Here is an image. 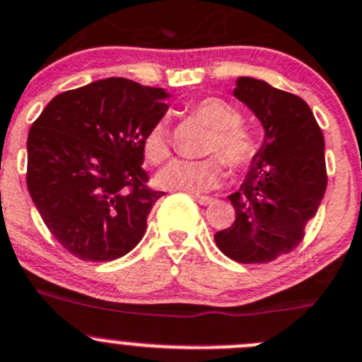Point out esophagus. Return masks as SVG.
Here are the masks:
<instances>
[{
    "mask_svg": "<svg viewBox=\"0 0 362 362\" xmlns=\"http://www.w3.org/2000/svg\"><path fill=\"white\" fill-rule=\"evenodd\" d=\"M195 201H197L199 204H202V206H208V204H211L215 199L208 197V195H195Z\"/></svg>",
    "mask_w": 362,
    "mask_h": 362,
    "instance_id": "1",
    "label": "esophagus"
}]
</instances>
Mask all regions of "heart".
Returning <instances> with one entry per match:
<instances>
[{
	"label": "heart",
	"instance_id": "heart-1",
	"mask_svg": "<svg viewBox=\"0 0 362 362\" xmlns=\"http://www.w3.org/2000/svg\"><path fill=\"white\" fill-rule=\"evenodd\" d=\"M190 113L211 127L206 154L215 156L188 161L174 160L161 168L158 185L161 188L187 194H201L215 188L223 179L227 167L233 172H245L259 156V140L250 129L242 126V113L233 105L218 98H206L195 103ZM144 153L151 163H163L170 154L167 122L158 120L144 136Z\"/></svg>",
	"mask_w": 362,
	"mask_h": 362
}]
</instances>
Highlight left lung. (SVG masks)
Masks as SVG:
<instances>
[{
  "label": "left lung",
  "mask_w": 362,
  "mask_h": 362,
  "mask_svg": "<svg viewBox=\"0 0 362 362\" xmlns=\"http://www.w3.org/2000/svg\"><path fill=\"white\" fill-rule=\"evenodd\" d=\"M235 95L261 120L264 142L240 190L229 195L235 222L215 242L238 263H270L300 245L318 211L327 188L325 142L298 95L254 78H240Z\"/></svg>",
  "instance_id": "obj_1"
}]
</instances>
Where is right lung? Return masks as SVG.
Here are the masks:
<instances>
[{
  "mask_svg": "<svg viewBox=\"0 0 362 362\" xmlns=\"http://www.w3.org/2000/svg\"><path fill=\"white\" fill-rule=\"evenodd\" d=\"M163 88L108 78L58 94L28 133L26 185L58 243L81 261L139 245L163 195L147 185L144 136L167 112Z\"/></svg>",
  "mask_w": 362,
  "mask_h": 362,
  "instance_id": "right-lung-1",
  "label": "right lung"
}]
</instances>
